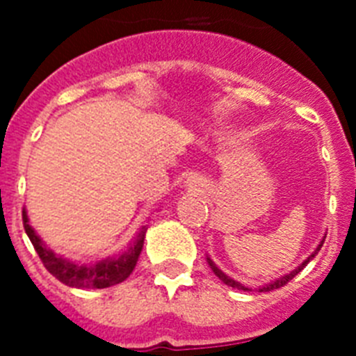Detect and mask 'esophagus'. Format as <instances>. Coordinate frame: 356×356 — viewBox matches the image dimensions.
I'll list each match as a JSON object with an SVG mask.
<instances>
[{"label":"esophagus","mask_w":356,"mask_h":356,"mask_svg":"<svg viewBox=\"0 0 356 356\" xmlns=\"http://www.w3.org/2000/svg\"><path fill=\"white\" fill-rule=\"evenodd\" d=\"M186 184H188L192 190H200L201 186H203V181H201V177H197V175H192V177L186 181Z\"/></svg>","instance_id":"34e87169"}]
</instances>
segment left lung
<instances>
[{
  "label": "left lung",
  "instance_id": "1",
  "mask_svg": "<svg viewBox=\"0 0 356 356\" xmlns=\"http://www.w3.org/2000/svg\"><path fill=\"white\" fill-rule=\"evenodd\" d=\"M321 245H323V242H321V243H320V245H318V249H316L314 253L310 254L309 259L305 260L303 264H301V266H298V268H296V270H293V271H290V273H288V275L281 277V279H277V281H273V282H270V284H266V286H262V288H260V292H271V290H277V288H281V286H284V284H288V282L292 281L293 277L298 275L299 271L303 270L305 266L309 264L310 260L314 259L316 254H318V251H320V249H321ZM209 264H211L212 271H214V273H216V275H218V277H220V279H222V281H223V282H225V284H227V286H233V288H240V290H249V288L242 286V284H240V282L233 281V279H231V277H227V275H225V273H223V271H222V270H218L216 266L212 264V260H211V259H209Z\"/></svg>",
  "mask_w": 356,
  "mask_h": 356
}]
</instances>
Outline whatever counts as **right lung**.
<instances>
[{"mask_svg": "<svg viewBox=\"0 0 356 356\" xmlns=\"http://www.w3.org/2000/svg\"><path fill=\"white\" fill-rule=\"evenodd\" d=\"M24 229L27 236H29L33 248H35L36 254L40 257L42 264L55 279H58L68 286L77 288H108L118 284V282L125 281L131 273H133L136 260L140 257L142 245H144V231L140 233L138 240L133 248L127 249L125 253H122L118 259H107L97 262L94 266H79L70 260H64L63 257H57L51 249H47L44 245L40 238L36 236L33 227L29 225L27 214L24 211Z\"/></svg>", "mask_w": 356, "mask_h": 356, "instance_id": "add662e5", "label": "right lung"}]
</instances>
